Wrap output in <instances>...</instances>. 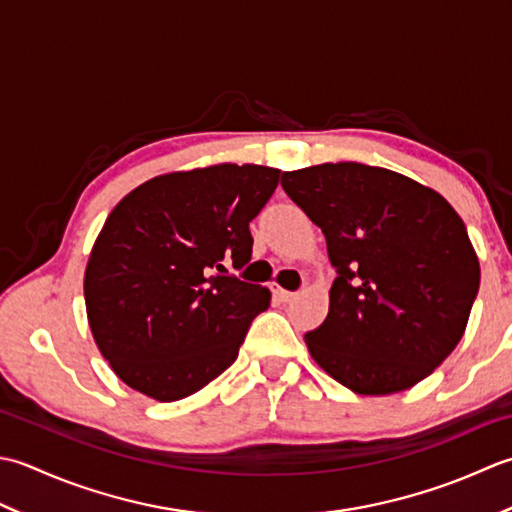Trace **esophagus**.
<instances>
[{
	"label": "esophagus",
	"mask_w": 512,
	"mask_h": 512,
	"mask_svg": "<svg viewBox=\"0 0 512 512\" xmlns=\"http://www.w3.org/2000/svg\"><path fill=\"white\" fill-rule=\"evenodd\" d=\"M274 294L280 298V300H283V302H289V300H294L296 298V294H294V291H287V289H283V287H274Z\"/></svg>",
	"instance_id": "1"
}]
</instances>
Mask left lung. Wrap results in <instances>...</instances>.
<instances>
[{
    "mask_svg": "<svg viewBox=\"0 0 512 512\" xmlns=\"http://www.w3.org/2000/svg\"><path fill=\"white\" fill-rule=\"evenodd\" d=\"M287 196L327 238L338 278L305 342L333 380L389 395L431 375L462 340L479 289L466 225L444 196L362 163L283 172Z\"/></svg>",
    "mask_w": 512,
    "mask_h": 512,
    "instance_id": "8db88e82",
    "label": "left lung"
}]
</instances>
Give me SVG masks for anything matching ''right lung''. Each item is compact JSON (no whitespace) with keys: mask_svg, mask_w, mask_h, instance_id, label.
<instances>
[{"mask_svg":"<svg viewBox=\"0 0 512 512\" xmlns=\"http://www.w3.org/2000/svg\"><path fill=\"white\" fill-rule=\"evenodd\" d=\"M278 179L280 170L252 163L172 172L110 212L83 296L101 356L128 387L159 402L183 400L236 360L271 294L225 265L249 263V223Z\"/></svg>","mask_w":512,"mask_h":512,"instance_id":"right-lung-1","label":"right lung"}]
</instances>
